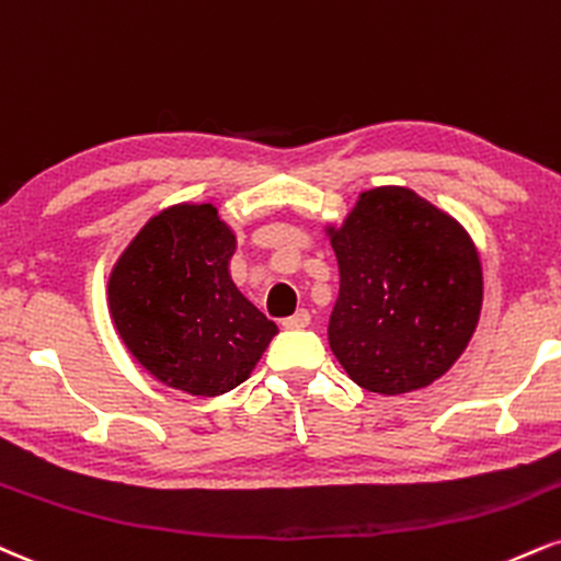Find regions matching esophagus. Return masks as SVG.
Segmentation results:
<instances>
[{
    "label": "esophagus",
    "instance_id": "1",
    "mask_svg": "<svg viewBox=\"0 0 561 561\" xmlns=\"http://www.w3.org/2000/svg\"><path fill=\"white\" fill-rule=\"evenodd\" d=\"M310 323V313L308 310H298V313H293V316H287L285 321H282V327L285 329H306Z\"/></svg>",
    "mask_w": 561,
    "mask_h": 561
}]
</instances>
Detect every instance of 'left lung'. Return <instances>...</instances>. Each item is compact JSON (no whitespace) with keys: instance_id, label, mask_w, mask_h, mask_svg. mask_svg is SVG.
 Returning a JSON list of instances; mask_svg holds the SVG:
<instances>
[{"instance_id":"obj_1","label":"left lung","mask_w":561,"mask_h":561,"mask_svg":"<svg viewBox=\"0 0 561 561\" xmlns=\"http://www.w3.org/2000/svg\"><path fill=\"white\" fill-rule=\"evenodd\" d=\"M329 234L340 266L329 345L350 379L404 394L447 374L481 316L468 232L408 187H376Z\"/></svg>"}]
</instances>
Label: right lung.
<instances>
[{"mask_svg": "<svg viewBox=\"0 0 561 561\" xmlns=\"http://www.w3.org/2000/svg\"><path fill=\"white\" fill-rule=\"evenodd\" d=\"M234 234L211 204L153 216L110 276L114 327L148 374L195 397L251 376L276 334L229 276Z\"/></svg>", "mask_w": 561, "mask_h": 561, "instance_id": "right-lung-1", "label": "right lung"}]
</instances>
